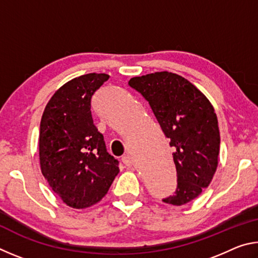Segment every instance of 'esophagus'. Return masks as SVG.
Wrapping results in <instances>:
<instances>
[{
	"mask_svg": "<svg viewBox=\"0 0 258 258\" xmlns=\"http://www.w3.org/2000/svg\"><path fill=\"white\" fill-rule=\"evenodd\" d=\"M121 160H123V163H124L126 166H132V165H133L132 157H131L130 155L123 156V158H121Z\"/></svg>",
	"mask_w": 258,
	"mask_h": 258,
	"instance_id": "34e87169",
	"label": "esophagus"
}]
</instances>
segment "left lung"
<instances>
[{
  "label": "left lung",
  "instance_id": "1",
  "mask_svg": "<svg viewBox=\"0 0 258 258\" xmlns=\"http://www.w3.org/2000/svg\"><path fill=\"white\" fill-rule=\"evenodd\" d=\"M128 84L143 95L169 140L177 187L163 202L174 206L190 203L213 180L220 154V131L213 104L184 77L157 72L131 78Z\"/></svg>",
  "mask_w": 258,
  "mask_h": 258
}]
</instances>
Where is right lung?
<instances>
[{"mask_svg": "<svg viewBox=\"0 0 258 258\" xmlns=\"http://www.w3.org/2000/svg\"><path fill=\"white\" fill-rule=\"evenodd\" d=\"M109 80L107 74L73 78L52 95L43 111L38 151L43 176L51 189L76 209L99 203L119 173L103 135L93 124L92 95Z\"/></svg>", "mask_w": 258, "mask_h": 258, "instance_id": "right-lung-1", "label": "right lung"}]
</instances>
